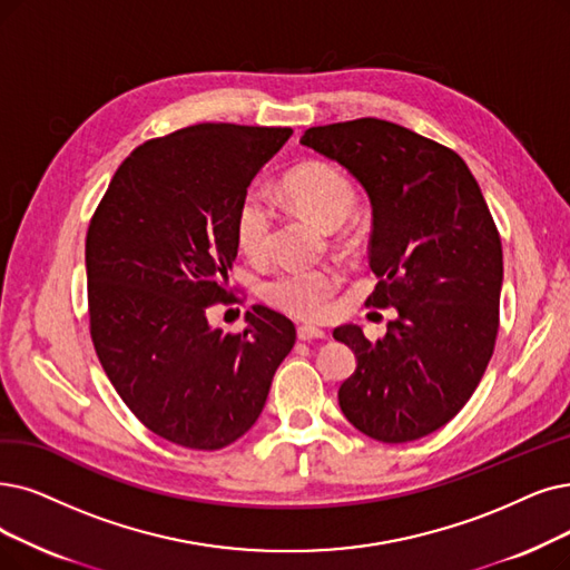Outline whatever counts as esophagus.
Listing matches in <instances>:
<instances>
[{"instance_id":"esophagus-1","label":"esophagus","mask_w":570,"mask_h":570,"mask_svg":"<svg viewBox=\"0 0 570 570\" xmlns=\"http://www.w3.org/2000/svg\"><path fill=\"white\" fill-rule=\"evenodd\" d=\"M297 336L302 341H311V338H325V330L313 327V325H299L297 327Z\"/></svg>"}]
</instances>
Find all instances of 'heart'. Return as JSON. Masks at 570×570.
I'll return each mask as SVG.
<instances>
[{
    "label": "heart",
    "mask_w": 570,
    "mask_h": 570,
    "mask_svg": "<svg viewBox=\"0 0 570 570\" xmlns=\"http://www.w3.org/2000/svg\"><path fill=\"white\" fill-rule=\"evenodd\" d=\"M283 196L289 206L323 229L344 224L355 206L357 189L353 179L334 164L306 161L292 168L283 179ZM276 213L264 191L249 189L236 210V238L243 253L264 259L271 249ZM341 283V273L332 264L289 266L273 273L262 285V297L273 308L302 321H317L330 308V299Z\"/></svg>",
    "instance_id": "heart-1"
}]
</instances>
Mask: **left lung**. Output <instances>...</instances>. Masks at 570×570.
Here are the masks:
<instances>
[{"mask_svg": "<svg viewBox=\"0 0 570 570\" xmlns=\"http://www.w3.org/2000/svg\"><path fill=\"white\" fill-rule=\"evenodd\" d=\"M302 145L367 191L379 278L367 306L397 311L376 341L357 325L334 330L357 360L341 412L385 444L425 438L465 406L495 346L503 247L482 189L456 151L391 121L315 126Z\"/></svg>", "mask_w": 570, "mask_h": 570, "instance_id": "left-lung-1", "label": "left lung"}]
</instances>
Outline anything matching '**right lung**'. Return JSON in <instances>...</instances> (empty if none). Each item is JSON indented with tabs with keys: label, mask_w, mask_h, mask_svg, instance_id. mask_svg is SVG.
I'll return each instance as SVG.
<instances>
[{
	"label": "right lung",
	"mask_w": 570,
	"mask_h": 570,
	"mask_svg": "<svg viewBox=\"0 0 570 570\" xmlns=\"http://www.w3.org/2000/svg\"><path fill=\"white\" fill-rule=\"evenodd\" d=\"M292 128L196 124L147 140L114 173L86 234L90 338L130 412L173 444L215 451L255 425L297 330L253 306L247 327L208 323L232 304L236 210Z\"/></svg>",
	"instance_id": "add662e5"
}]
</instances>
